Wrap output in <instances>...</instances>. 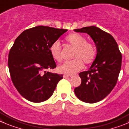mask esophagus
<instances>
[{"instance_id": "34e87169", "label": "esophagus", "mask_w": 129, "mask_h": 129, "mask_svg": "<svg viewBox=\"0 0 129 129\" xmlns=\"http://www.w3.org/2000/svg\"><path fill=\"white\" fill-rule=\"evenodd\" d=\"M73 77L72 75H69V74H64L63 75V78H71Z\"/></svg>"}]
</instances>
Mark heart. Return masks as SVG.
<instances>
[{
	"mask_svg": "<svg viewBox=\"0 0 129 129\" xmlns=\"http://www.w3.org/2000/svg\"><path fill=\"white\" fill-rule=\"evenodd\" d=\"M67 45L74 49L72 58L73 60L66 62L58 67L59 73L66 74H74L84 67L85 62L89 65L94 61L96 56V50L92 43L86 41L84 36L78 33H73L65 38ZM50 51L53 58L57 62L63 60L62 48L58 41L54 42L50 47Z\"/></svg>",
	"mask_w": 129,
	"mask_h": 129,
	"instance_id": "b5f03b06",
	"label": "heart"
}]
</instances>
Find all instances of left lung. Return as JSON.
Instances as JSON below:
<instances>
[{"mask_svg": "<svg viewBox=\"0 0 129 129\" xmlns=\"http://www.w3.org/2000/svg\"><path fill=\"white\" fill-rule=\"evenodd\" d=\"M74 31L90 35L97 50L89 70L79 74L81 83L75 88L74 93L83 102L97 103L104 99L117 83L121 70V53L113 37L97 26H86Z\"/></svg>", "mask_w": 129, "mask_h": 129, "instance_id": "1", "label": "left lung"}]
</instances>
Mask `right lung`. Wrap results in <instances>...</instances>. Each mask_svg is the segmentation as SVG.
Listing matches in <instances>:
<instances>
[{"instance_id": "1", "label": "right lung", "mask_w": 129, "mask_h": 129, "mask_svg": "<svg viewBox=\"0 0 129 129\" xmlns=\"http://www.w3.org/2000/svg\"><path fill=\"white\" fill-rule=\"evenodd\" d=\"M66 29L37 26L24 30L11 48L8 67L11 80L22 97L33 103L46 101L62 74L47 72L56 67L50 47Z\"/></svg>"}]
</instances>
